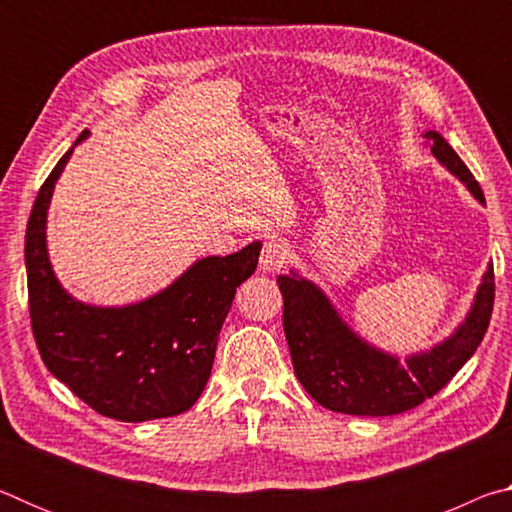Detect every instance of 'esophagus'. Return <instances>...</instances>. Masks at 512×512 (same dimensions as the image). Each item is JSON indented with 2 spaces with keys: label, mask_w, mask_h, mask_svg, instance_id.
<instances>
[{
  "label": "esophagus",
  "mask_w": 512,
  "mask_h": 512,
  "mask_svg": "<svg viewBox=\"0 0 512 512\" xmlns=\"http://www.w3.org/2000/svg\"><path fill=\"white\" fill-rule=\"evenodd\" d=\"M289 259V248L282 241H266L262 248V257H259V268L268 273L280 271L282 264Z\"/></svg>",
  "instance_id": "34e87169"
}]
</instances>
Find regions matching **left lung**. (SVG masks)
<instances>
[{
	"label": "left lung",
	"mask_w": 512,
	"mask_h": 512,
	"mask_svg": "<svg viewBox=\"0 0 512 512\" xmlns=\"http://www.w3.org/2000/svg\"><path fill=\"white\" fill-rule=\"evenodd\" d=\"M422 137L431 142L433 158L485 205L479 183L445 137L436 131ZM277 287L284 298V334L302 388L329 411L381 418L411 411L436 395L476 352L490 325L495 271L490 262L470 311L452 336L402 361L354 334L325 293L296 271L277 275Z\"/></svg>",
	"instance_id": "8db88e82"
}]
</instances>
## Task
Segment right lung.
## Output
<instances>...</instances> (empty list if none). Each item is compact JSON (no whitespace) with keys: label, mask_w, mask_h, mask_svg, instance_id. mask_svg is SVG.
I'll return each instance as SVG.
<instances>
[{"label":"right lung","mask_w":512,"mask_h":512,"mask_svg":"<svg viewBox=\"0 0 512 512\" xmlns=\"http://www.w3.org/2000/svg\"><path fill=\"white\" fill-rule=\"evenodd\" d=\"M90 131H83L81 144ZM74 146L40 187L24 237L29 314L47 370L94 411L121 422L189 411L210 379L237 287L257 268L262 241L196 259L167 289L124 307H94L60 287L47 255V210Z\"/></svg>","instance_id":"1"}]
</instances>
